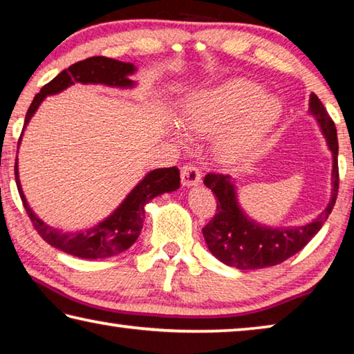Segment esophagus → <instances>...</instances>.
Masks as SVG:
<instances>
[{
	"mask_svg": "<svg viewBox=\"0 0 354 354\" xmlns=\"http://www.w3.org/2000/svg\"><path fill=\"white\" fill-rule=\"evenodd\" d=\"M181 181L185 187L198 185L201 183V173L195 165H184L181 170Z\"/></svg>",
	"mask_w": 354,
	"mask_h": 354,
	"instance_id": "obj_1",
	"label": "esophagus"
}]
</instances>
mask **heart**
<instances>
[{"instance_id":"b5f03b06","label":"heart","mask_w":354,"mask_h":354,"mask_svg":"<svg viewBox=\"0 0 354 354\" xmlns=\"http://www.w3.org/2000/svg\"><path fill=\"white\" fill-rule=\"evenodd\" d=\"M283 115V103L247 80H232L192 95L179 117L194 136L221 133L214 153L223 162H234L261 145Z\"/></svg>"}]
</instances>
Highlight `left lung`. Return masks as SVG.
I'll return each instance as SVG.
<instances>
[{"label": "left lung", "instance_id": "obj_1", "mask_svg": "<svg viewBox=\"0 0 354 354\" xmlns=\"http://www.w3.org/2000/svg\"><path fill=\"white\" fill-rule=\"evenodd\" d=\"M308 112L319 123L322 134L326 139V145L333 154L331 200L326 209L319 217L301 226L273 227L261 225L241 207L236 179L230 175L209 173L205 176V185L217 196V214L203 227V236L209 251L220 262L236 267L239 270H256V268L278 266L306 247L331 214L339 190L337 131L315 93H310Z\"/></svg>", "mask_w": 354, "mask_h": 354}]
</instances>
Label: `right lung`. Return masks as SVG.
Segmentation results:
<instances>
[{
  "label": "right lung",
  "instance_id": "1",
  "mask_svg": "<svg viewBox=\"0 0 354 354\" xmlns=\"http://www.w3.org/2000/svg\"><path fill=\"white\" fill-rule=\"evenodd\" d=\"M136 71L137 67L134 64L122 62L104 56L84 59V61L65 68L55 80L41 87V91L34 97L26 112L19 147L28 123L31 122L41 101L46 97L61 93L76 82L101 84V86L117 88H134L137 82L129 80V76H133ZM15 183L23 206H25L29 218H31L40 237L46 243H50L51 247L61 250L67 254L82 257V259H104V257L115 256L128 250L137 241V237L140 236L143 220H145V206L148 203L156 196L178 190L179 184H181L179 170L176 167L148 171L142 181L127 195V198L120 203L115 211L107 215L104 220H101L100 223L92 227H87V230L64 232L59 227L46 225L28 205L19 176V156L15 159Z\"/></svg>",
  "mask_w": 354,
  "mask_h": 354
}]
</instances>
